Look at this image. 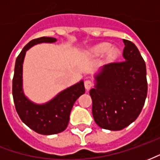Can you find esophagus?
Listing matches in <instances>:
<instances>
[{
	"label": "esophagus",
	"mask_w": 160,
	"mask_h": 160,
	"mask_svg": "<svg viewBox=\"0 0 160 160\" xmlns=\"http://www.w3.org/2000/svg\"><path fill=\"white\" fill-rule=\"evenodd\" d=\"M92 87V83L91 80H86L85 81V88H86V90L89 91Z\"/></svg>",
	"instance_id": "34e87169"
}]
</instances>
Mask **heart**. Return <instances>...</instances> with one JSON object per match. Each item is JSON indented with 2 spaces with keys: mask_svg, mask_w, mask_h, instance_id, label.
Returning a JSON list of instances; mask_svg holds the SVG:
<instances>
[{
  "mask_svg": "<svg viewBox=\"0 0 160 160\" xmlns=\"http://www.w3.org/2000/svg\"><path fill=\"white\" fill-rule=\"evenodd\" d=\"M90 55L93 57H101L106 55L105 61L108 63H113L117 62L120 57L121 52L118 48H112L110 42H103L98 43L90 49Z\"/></svg>",
  "mask_w": 160,
  "mask_h": 160,
  "instance_id": "obj_1",
  "label": "heart"
}]
</instances>
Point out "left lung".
Segmentation results:
<instances>
[{
  "instance_id": "1",
  "label": "left lung",
  "mask_w": 160,
  "mask_h": 160,
  "mask_svg": "<svg viewBox=\"0 0 160 160\" xmlns=\"http://www.w3.org/2000/svg\"><path fill=\"white\" fill-rule=\"evenodd\" d=\"M123 42L125 62L102 67L90 90L94 121L109 130H121L136 120L148 94L144 60L134 43Z\"/></svg>"
}]
</instances>
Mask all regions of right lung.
I'll use <instances>...</instances> for the list:
<instances>
[{
  "label": "right lung",
  "instance_id": "add662e5",
  "mask_svg": "<svg viewBox=\"0 0 160 160\" xmlns=\"http://www.w3.org/2000/svg\"><path fill=\"white\" fill-rule=\"evenodd\" d=\"M55 38L42 37L30 41L19 53L15 62L12 79V97L16 111L24 123L41 134H55L66 129L73 104L85 93L84 81L68 87L44 104L30 100L23 90V63L26 51L38 43H53Z\"/></svg>",
  "mask_w": 160,
  "mask_h": 160
}]
</instances>
